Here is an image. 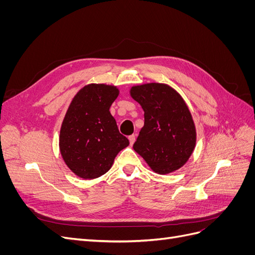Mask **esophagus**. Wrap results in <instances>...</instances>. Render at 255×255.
Instances as JSON below:
<instances>
[{
    "mask_svg": "<svg viewBox=\"0 0 255 255\" xmlns=\"http://www.w3.org/2000/svg\"><path fill=\"white\" fill-rule=\"evenodd\" d=\"M135 139H136V136L135 135H130L128 136V140H129V143L133 144L135 142Z\"/></svg>",
    "mask_w": 255,
    "mask_h": 255,
    "instance_id": "obj_1",
    "label": "esophagus"
}]
</instances>
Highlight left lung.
Here are the masks:
<instances>
[{"mask_svg":"<svg viewBox=\"0 0 255 255\" xmlns=\"http://www.w3.org/2000/svg\"><path fill=\"white\" fill-rule=\"evenodd\" d=\"M129 95L144 112L133 149L155 173L168 174L183 167L195 150L197 132L182 96L163 83L136 85Z\"/></svg>","mask_w":255,"mask_h":255,"instance_id":"8db88e82","label":"left lung"}]
</instances>
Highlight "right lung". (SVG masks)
Masks as SVG:
<instances>
[{
	"mask_svg": "<svg viewBox=\"0 0 255 255\" xmlns=\"http://www.w3.org/2000/svg\"><path fill=\"white\" fill-rule=\"evenodd\" d=\"M118 96L114 85L88 84L68 107L60 128L59 151L68 168L84 180L106 173L117 154L129 144L110 112Z\"/></svg>",
	"mask_w": 255,
	"mask_h": 255,
	"instance_id": "add662e5",
	"label": "right lung"
}]
</instances>
